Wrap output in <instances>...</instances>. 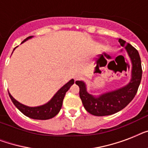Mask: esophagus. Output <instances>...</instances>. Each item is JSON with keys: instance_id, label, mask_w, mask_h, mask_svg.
Wrapping results in <instances>:
<instances>
[{"instance_id": "34e87169", "label": "esophagus", "mask_w": 148, "mask_h": 148, "mask_svg": "<svg viewBox=\"0 0 148 148\" xmlns=\"http://www.w3.org/2000/svg\"><path fill=\"white\" fill-rule=\"evenodd\" d=\"M81 77L80 74H77V75H75V76H74V80H75V81H77V80H79V79L81 78Z\"/></svg>"}]
</instances>
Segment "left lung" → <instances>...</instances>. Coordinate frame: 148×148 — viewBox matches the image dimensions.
<instances>
[{
	"instance_id": "left-lung-1",
	"label": "left lung",
	"mask_w": 148,
	"mask_h": 148,
	"mask_svg": "<svg viewBox=\"0 0 148 148\" xmlns=\"http://www.w3.org/2000/svg\"><path fill=\"white\" fill-rule=\"evenodd\" d=\"M121 47H124L131 59V78L129 83L116 90L103 93L100 95H92L87 90L84 81H77L80 88L79 95L86 110L95 116H107L124 109L134 99L141 81L142 68L138 51L130 44L122 39L118 40Z\"/></svg>"
}]
</instances>
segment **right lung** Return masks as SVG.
Segmentation results:
<instances>
[{
    "label": "right lung",
    "instance_id": "add662e5",
    "mask_svg": "<svg viewBox=\"0 0 148 148\" xmlns=\"http://www.w3.org/2000/svg\"><path fill=\"white\" fill-rule=\"evenodd\" d=\"M32 38H33V36H30L28 38H27L25 40L22 41L21 44ZM15 48L14 49V51L15 50ZM74 79H71L66 84L63 86L62 88H60L47 103H45L43 105L37 106V107H29V106L24 105L23 103H20L17 100H15L12 97V95H10V92H8V94H9V96H10L13 103L25 116L32 118V119L47 120L55 117L59 113L60 108L62 107L63 100L64 98L65 94L69 90L71 85L74 84Z\"/></svg>",
    "mask_w": 148,
    "mask_h": 148
}]
</instances>
